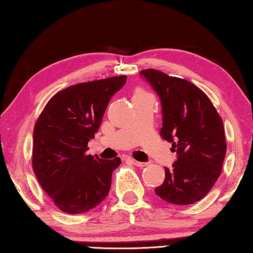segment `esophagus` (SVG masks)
I'll return each instance as SVG.
<instances>
[{"label":"esophagus","mask_w":253,"mask_h":253,"mask_svg":"<svg viewBox=\"0 0 253 253\" xmlns=\"http://www.w3.org/2000/svg\"><path fill=\"white\" fill-rule=\"evenodd\" d=\"M128 161H129L130 163H133L134 166H136V167H141V168H143V167H146V166H147L146 163L139 162V161H137V160H135V159H131V158L128 159Z\"/></svg>","instance_id":"1"}]
</instances>
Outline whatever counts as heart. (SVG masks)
<instances>
[{"instance_id":"b5f03b06","label":"heart","mask_w":253,"mask_h":253,"mask_svg":"<svg viewBox=\"0 0 253 253\" xmlns=\"http://www.w3.org/2000/svg\"><path fill=\"white\" fill-rule=\"evenodd\" d=\"M143 94H147V92L145 90L141 89V87H137V89L134 91V97L135 95H143Z\"/></svg>"}]
</instances>
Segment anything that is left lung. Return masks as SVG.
<instances>
[{
  "mask_svg": "<svg viewBox=\"0 0 253 253\" xmlns=\"http://www.w3.org/2000/svg\"><path fill=\"white\" fill-rule=\"evenodd\" d=\"M161 99L163 124L160 135L172 143L178 159L155 194L175 205H191L210 192L222 172L226 154L224 125L203 92L184 79L161 71H141Z\"/></svg>",
  "mask_w": 253,
  "mask_h": 253,
  "instance_id": "obj_1",
  "label": "left lung"
}]
</instances>
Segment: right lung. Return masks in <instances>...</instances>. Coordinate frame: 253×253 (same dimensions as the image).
<instances>
[{
    "label": "right lung",
    "mask_w": 253,
    "mask_h": 253,
    "mask_svg": "<svg viewBox=\"0 0 253 253\" xmlns=\"http://www.w3.org/2000/svg\"><path fill=\"white\" fill-rule=\"evenodd\" d=\"M127 76L79 83L46 103L34 128L33 170L56 207L67 214L93 210L107 197L122 160L87 154L106 108Z\"/></svg>",
    "instance_id": "1"
}]
</instances>
